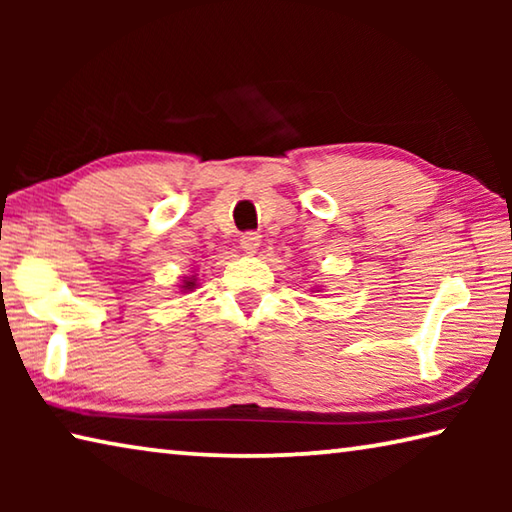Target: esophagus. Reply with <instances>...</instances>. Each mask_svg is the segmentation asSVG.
<instances>
[{"mask_svg":"<svg viewBox=\"0 0 512 512\" xmlns=\"http://www.w3.org/2000/svg\"><path fill=\"white\" fill-rule=\"evenodd\" d=\"M239 241H241V248H244L246 253H255L259 244H262V237H259L257 232H244Z\"/></svg>","mask_w":512,"mask_h":512,"instance_id":"34e87169","label":"esophagus"}]
</instances>
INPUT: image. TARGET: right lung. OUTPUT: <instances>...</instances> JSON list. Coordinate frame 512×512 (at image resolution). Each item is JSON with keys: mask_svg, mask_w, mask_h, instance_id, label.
Here are the masks:
<instances>
[{"mask_svg": "<svg viewBox=\"0 0 512 512\" xmlns=\"http://www.w3.org/2000/svg\"><path fill=\"white\" fill-rule=\"evenodd\" d=\"M185 289H194V280H189V282H185Z\"/></svg>", "mask_w": 512, "mask_h": 512, "instance_id": "right-lung-1", "label": "right lung"}]
</instances>
